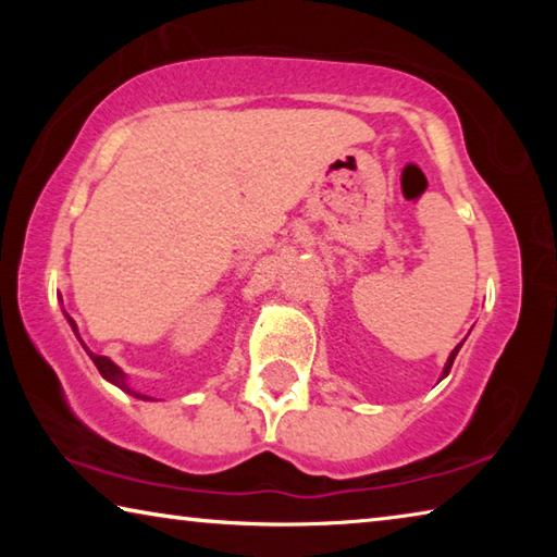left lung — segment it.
<instances>
[{
  "mask_svg": "<svg viewBox=\"0 0 557 557\" xmlns=\"http://www.w3.org/2000/svg\"><path fill=\"white\" fill-rule=\"evenodd\" d=\"M459 348H461V344L455 348V351L449 354V358H447V366H445V375L449 373V369H451V363H455V358H457V354H459Z\"/></svg>",
  "mask_w": 557,
  "mask_h": 557,
  "instance_id": "8db88e82",
  "label": "left lung"
}]
</instances>
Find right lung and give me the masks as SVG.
<instances>
[{"label": "right lung", "mask_w": 557, "mask_h": 557, "mask_svg": "<svg viewBox=\"0 0 557 557\" xmlns=\"http://www.w3.org/2000/svg\"><path fill=\"white\" fill-rule=\"evenodd\" d=\"M69 322H71V326H73V332H75V322H73V319H71V317H69ZM75 334H78V332H75ZM78 338H81V336H78ZM81 344H83V342H81ZM83 346H86V344H83ZM86 351H88V348H86ZM88 356L92 358V363H96V366H98V371H100V375H102V379H108L110 383H115V385H120V388H122V391H127V393H132V395H137V398H145V400H149V398H147V395H139V393H135V391H129V388H127V383H125V373H122V371L117 369V366L110 361V358H106V356H96V354H90V351H88Z\"/></svg>", "instance_id": "right-lung-1"}]
</instances>
